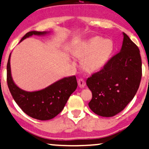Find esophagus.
<instances>
[{
  "instance_id": "obj_1",
  "label": "esophagus",
  "mask_w": 149,
  "mask_h": 149,
  "mask_svg": "<svg viewBox=\"0 0 149 149\" xmlns=\"http://www.w3.org/2000/svg\"><path fill=\"white\" fill-rule=\"evenodd\" d=\"M78 86L79 88H84L85 86H86V82L83 79H79L78 80Z\"/></svg>"
}]
</instances>
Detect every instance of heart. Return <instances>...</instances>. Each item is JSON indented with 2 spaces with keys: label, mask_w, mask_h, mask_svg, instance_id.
Here are the masks:
<instances>
[{
  "label": "heart",
  "mask_w": 149,
  "mask_h": 149,
  "mask_svg": "<svg viewBox=\"0 0 149 149\" xmlns=\"http://www.w3.org/2000/svg\"><path fill=\"white\" fill-rule=\"evenodd\" d=\"M113 43L110 40L100 38L90 40L77 53V57L84 58L82 65L88 72H95L103 68L113 51Z\"/></svg>",
  "instance_id": "heart-1"
}]
</instances>
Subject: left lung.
<instances>
[{
    "label": "left lung",
    "mask_w": 149,
    "mask_h": 149,
    "mask_svg": "<svg viewBox=\"0 0 149 149\" xmlns=\"http://www.w3.org/2000/svg\"><path fill=\"white\" fill-rule=\"evenodd\" d=\"M120 51L87 79L92 98L88 105L100 116L111 117L120 112L134 98L142 78L140 50L123 33Z\"/></svg>",
    "instance_id": "1"
}]
</instances>
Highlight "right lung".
I'll return each mask as SVG.
<instances>
[{
	"mask_svg": "<svg viewBox=\"0 0 149 149\" xmlns=\"http://www.w3.org/2000/svg\"><path fill=\"white\" fill-rule=\"evenodd\" d=\"M46 32L30 31L20 42L33 35H44ZM10 56L7 65V82L15 103L30 117L40 120H51L62 111L70 96L77 88L75 76L65 77L45 89L36 92H26L13 83L11 75Z\"/></svg>",
	"mask_w": 149,
	"mask_h": 149,
	"instance_id": "right-lung-1",
	"label": "right lung"
}]
</instances>
